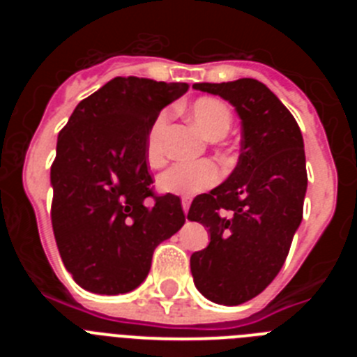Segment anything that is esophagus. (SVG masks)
Masks as SVG:
<instances>
[{
	"label": "esophagus",
	"mask_w": 357,
	"mask_h": 357,
	"mask_svg": "<svg viewBox=\"0 0 357 357\" xmlns=\"http://www.w3.org/2000/svg\"><path fill=\"white\" fill-rule=\"evenodd\" d=\"M182 209H184V214H188V211H189V200H188V198H182Z\"/></svg>",
	"instance_id": "1"
}]
</instances>
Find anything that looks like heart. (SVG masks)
<instances>
[{"label":"heart","mask_w":357,"mask_h":357,"mask_svg":"<svg viewBox=\"0 0 357 357\" xmlns=\"http://www.w3.org/2000/svg\"><path fill=\"white\" fill-rule=\"evenodd\" d=\"M191 118L209 139H222L232 125V112L216 98H200L189 109ZM166 114H160L150 127L146 137V162L159 166L164 159L162 130ZM220 178V169L213 160H195V162H176L162 172L157 178V188L162 193L191 195L202 193L214 185Z\"/></svg>","instance_id":"1"}]
</instances>
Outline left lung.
<instances>
[{
	"label": "left lung",
	"instance_id": "1",
	"mask_svg": "<svg viewBox=\"0 0 357 357\" xmlns=\"http://www.w3.org/2000/svg\"><path fill=\"white\" fill-rule=\"evenodd\" d=\"M193 89L227 100L241 119L236 168L188 213L211 234L207 248L191 255L195 286L211 302L238 305L259 295L288 257L307 189L304 139L263 82H204Z\"/></svg>",
	"mask_w": 357,
	"mask_h": 357
}]
</instances>
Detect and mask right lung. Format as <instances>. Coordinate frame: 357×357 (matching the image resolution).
I'll return each mask as SVG.
<instances>
[{
	"mask_svg": "<svg viewBox=\"0 0 357 357\" xmlns=\"http://www.w3.org/2000/svg\"><path fill=\"white\" fill-rule=\"evenodd\" d=\"M188 89L184 82L116 77L82 100L59 134L53 234L66 270L87 291L137 288L157 245L184 225L181 198L151 193L146 137L160 110Z\"/></svg>",
	"mask_w": 357,
	"mask_h": 357,
	"instance_id": "right-lung-1",
	"label": "right lung"
}]
</instances>
